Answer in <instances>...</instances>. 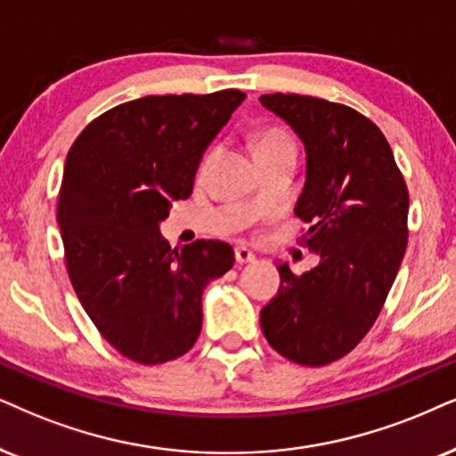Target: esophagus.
<instances>
[{"mask_svg":"<svg viewBox=\"0 0 456 456\" xmlns=\"http://www.w3.org/2000/svg\"><path fill=\"white\" fill-rule=\"evenodd\" d=\"M235 261H238L240 265L252 263V261H255V255H252V252L248 250V248L238 246V248H235Z\"/></svg>","mask_w":456,"mask_h":456,"instance_id":"esophagus-1","label":"esophagus"}]
</instances>
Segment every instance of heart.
Here are the masks:
<instances>
[{"label": "heart", "mask_w": 456, "mask_h": 456, "mask_svg": "<svg viewBox=\"0 0 456 456\" xmlns=\"http://www.w3.org/2000/svg\"><path fill=\"white\" fill-rule=\"evenodd\" d=\"M278 147H295V145H292V138L288 136L286 132H281L278 128H271V130H265L263 134L258 136L256 153L267 151V149H278ZM208 159H210V155H206L204 161H201V170H206V166H208Z\"/></svg>", "instance_id": "1"}]
</instances>
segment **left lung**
<instances>
[{
    "instance_id": "left-lung-1",
    "label": "left lung",
    "mask_w": 456,
    "mask_h": 456,
    "mask_svg": "<svg viewBox=\"0 0 456 456\" xmlns=\"http://www.w3.org/2000/svg\"><path fill=\"white\" fill-rule=\"evenodd\" d=\"M261 105L297 132L307 178L295 215L318 267L280 265V290L261 309L265 338L301 366H326L355 347L381 314L408 244V189L383 132L355 109L301 94Z\"/></svg>"
}]
</instances>
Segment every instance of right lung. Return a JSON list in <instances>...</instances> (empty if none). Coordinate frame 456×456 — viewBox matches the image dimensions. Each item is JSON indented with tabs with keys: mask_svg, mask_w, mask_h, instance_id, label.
I'll return each mask as SVG.
<instances>
[{
	"mask_svg": "<svg viewBox=\"0 0 456 456\" xmlns=\"http://www.w3.org/2000/svg\"><path fill=\"white\" fill-rule=\"evenodd\" d=\"M244 99L142 96L92 119L69 149L56 212L69 280L102 338L138 364L193 347L204 288L233 267L227 241L172 250L159 223L191 195L201 155Z\"/></svg>",
	"mask_w": 456,
	"mask_h": 456,
	"instance_id": "add662e5",
	"label": "right lung"
}]
</instances>
